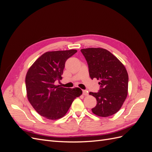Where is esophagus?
I'll return each mask as SVG.
<instances>
[{"instance_id": "1", "label": "esophagus", "mask_w": 152, "mask_h": 152, "mask_svg": "<svg viewBox=\"0 0 152 152\" xmlns=\"http://www.w3.org/2000/svg\"><path fill=\"white\" fill-rule=\"evenodd\" d=\"M82 94H83V95H84V96H87V95L89 94L88 91H86V90H83V91H82Z\"/></svg>"}]
</instances>
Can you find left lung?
<instances>
[{
    "instance_id": "left-lung-1",
    "label": "left lung",
    "mask_w": 152,
    "mask_h": 152,
    "mask_svg": "<svg viewBox=\"0 0 152 152\" xmlns=\"http://www.w3.org/2000/svg\"><path fill=\"white\" fill-rule=\"evenodd\" d=\"M87 61L91 79H100L97 93H91L97 101L93 113L107 117L121 109L127 96L129 77L123 64L108 50L102 48L80 50Z\"/></svg>"
}]
</instances>
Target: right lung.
<instances>
[{
    "mask_svg": "<svg viewBox=\"0 0 152 152\" xmlns=\"http://www.w3.org/2000/svg\"><path fill=\"white\" fill-rule=\"evenodd\" d=\"M77 52L75 49L47 52L29 68L25 78L27 97L41 116L50 120L63 117L74 99L82 94L79 87L69 89L54 85L62 79L66 61Z\"/></svg>",
    "mask_w": 152,
    "mask_h": 152,
    "instance_id": "right-lung-1",
    "label": "right lung"
}]
</instances>
